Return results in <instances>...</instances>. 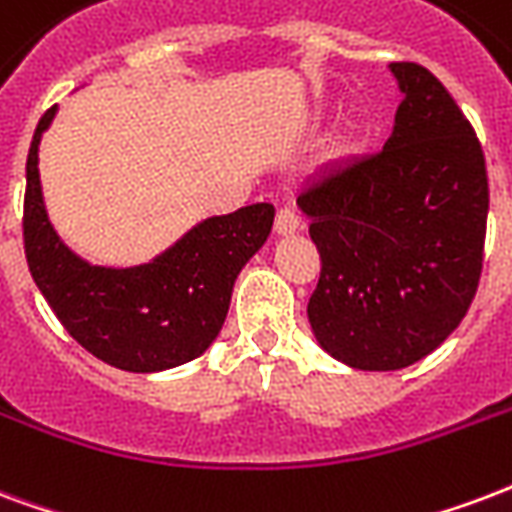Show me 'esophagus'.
Here are the masks:
<instances>
[{"label":"esophagus","instance_id":"1","mask_svg":"<svg viewBox=\"0 0 512 512\" xmlns=\"http://www.w3.org/2000/svg\"><path fill=\"white\" fill-rule=\"evenodd\" d=\"M299 229V215L291 207H280L275 215V232L278 234H294Z\"/></svg>","mask_w":512,"mask_h":512}]
</instances>
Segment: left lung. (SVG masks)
Returning <instances> with one entry per match:
<instances>
[{
    "mask_svg": "<svg viewBox=\"0 0 512 512\" xmlns=\"http://www.w3.org/2000/svg\"><path fill=\"white\" fill-rule=\"evenodd\" d=\"M388 67L402 102L383 151L326 169L297 197L321 253L315 340L370 372L410 367L461 324L489 215L483 148L453 96L421 64Z\"/></svg>",
    "mask_w": 512,
    "mask_h": 512,
    "instance_id": "8db88e82",
    "label": "left lung"
}]
</instances>
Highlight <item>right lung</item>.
Instances as JSON below:
<instances>
[{"mask_svg": "<svg viewBox=\"0 0 512 512\" xmlns=\"http://www.w3.org/2000/svg\"><path fill=\"white\" fill-rule=\"evenodd\" d=\"M53 115L56 105L34 129L23 197V248L42 297L88 353L118 370L159 372L202 356L224 326L234 280L270 237L275 207L207 218L151 264L94 267L61 242L42 205L37 151Z\"/></svg>", "mask_w": 512, "mask_h": 512, "instance_id": "right-lung-1", "label": "right lung"}]
</instances>
